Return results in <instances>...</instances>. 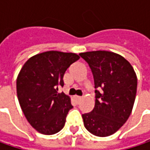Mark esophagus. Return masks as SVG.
Wrapping results in <instances>:
<instances>
[{
  "mask_svg": "<svg viewBox=\"0 0 150 150\" xmlns=\"http://www.w3.org/2000/svg\"><path fill=\"white\" fill-rule=\"evenodd\" d=\"M74 98H75V100L77 102V103H79V102L81 100V96H74Z\"/></svg>",
  "mask_w": 150,
  "mask_h": 150,
  "instance_id": "34e87169",
  "label": "esophagus"
}]
</instances>
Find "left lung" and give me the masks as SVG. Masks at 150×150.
I'll list each match as a JSON object with an SVG mask.
<instances>
[{
    "label": "left lung",
    "instance_id": "1",
    "mask_svg": "<svg viewBox=\"0 0 150 150\" xmlns=\"http://www.w3.org/2000/svg\"><path fill=\"white\" fill-rule=\"evenodd\" d=\"M94 75L96 103L93 110L83 114L88 132L96 136L113 135L129 119L135 103L137 76L132 65L122 55L105 50L79 54Z\"/></svg>",
    "mask_w": 150,
    "mask_h": 150
}]
</instances>
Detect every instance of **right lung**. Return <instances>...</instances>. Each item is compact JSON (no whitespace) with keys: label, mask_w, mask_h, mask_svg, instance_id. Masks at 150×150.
<instances>
[{"label":"right lung","mask_w":150,"mask_h":150,"mask_svg":"<svg viewBox=\"0 0 150 150\" xmlns=\"http://www.w3.org/2000/svg\"><path fill=\"white\" fill-rule=\"evenodd\" d=\"M80 56L75 53L46 51L30 57L16 80L17 97L29 124L39 133L54 135L65 125L73 108L70 97L58 93L63 75Z\"/></svg>","instance_id":"add662e5"}]
</instances>
